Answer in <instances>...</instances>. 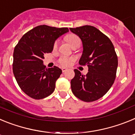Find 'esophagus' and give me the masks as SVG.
I'll use <instances>...</instances> for the list:
<instances>
[{"instance_id":"esophagus-1","label":"esophagus","mask_w":135,"mask_h":135,"mask_svg":"<svg viewBox=\"0 0 135 135\" xmlns=\"http://www.w3.org/2000/svg\"><path fill=\"white\" fill-rule=\"evenodd\" d=\"M61 70H62V71H63V72H65V71L68 70V69L65 68H62Z\"/></svg>"}]
</instances>
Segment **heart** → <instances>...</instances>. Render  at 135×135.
<instances>
[{
    "instance_id": "b5f03b06",
    "label": "heart",
    "mask_w": 135,
    "mask_h": 135,
    "mask_svg": "<svg viewBox=\"0 0 135 135\" xmlns=\"http://www.w3.org/2000/svg\"><path fill=\"white\" fill-rule=\"evenodd\" d=\"M66 40L69 42L71 46H74L75 44L76 43H80V40L77 36L74 35V34H70V35L67 36H66ZM58 45V41H55L53 45V48L55 49L57 47ZM72 62V59L70 58V57H62L60 59H59V63L64 66H68L71 64Z\"/></svg>"
}]
</instances>
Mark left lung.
Here are the masks:
<instances>
[{"instance_id": "left-lung-1", "label": "left lung", "mask_w": 135, "mask_h": 135, "mask_svg": "<svg viewBox=\"0 0 135 135\" xmlns=\"http://www.w3.org/2000/svg\"><path fill=\"white\" fill-rule=\"evenodd\" d=\"M70 30L82 40L83 51L80 65L89 67L86 75L74 70L75 76L71 80V91L82 101H96L107 93L115 80L118 68L115 49L109 38L93 26Z\"/></svg>"}]
</instances>
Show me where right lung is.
<instances>
[{
	"mask_svg": "<svg viewBox=\"0 0 135 135\" xmlns=\"http://www.w3.org/2000/svg\"><path fill=\"white\" fill-rule=\"evenodd\" d=\"M68 32V27L41 25L26 33L15 47L13 74L21 90L32 98L41 99L55 90L62 70L56 66L46 68L42 59L53 51L55 40Z\"/></svg>",
	"mask_w": 135,
	"mask_h": 135,
	"instance_id": "add662e5",
	"label": "right lung"
}]
</instances>
